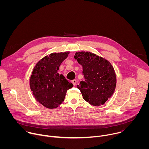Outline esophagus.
<instances>
[{"label": "esophagus", "mask_w": 149, "mask_h": 149, "mask_svg": "<svg viewBox=\"0 0 149 149\" xmlns=\"http://www.w3.org/2000/svg\"><path fill=\"white\" fill-rule=\"evenodd\" d=\"M72 84L74 85V86H76V84H77V80L74 79V80L72 81Z\"/></svg>", "instance_id": "obj_1"}]
</instances>
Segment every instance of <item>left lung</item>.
Returning a JSON list of instances; mask_svg holds the SVG:
<instances>
[{
    "mask_svg": "<svg viewBox=\"0 0 149 149\" xmlns=\"http://www.w3.org/2000/svg\"><path fill=\"white\" fill-rule=\"evenodd\" d=\"M74 58L82 66L85 80L77 87L83 98L94 106L103 105L113 94L116 87L113 67L107 60L89 52H76Z\"/></svg>",
    "mask_w": 149,
    "mask_h": 149,
    "instance_id": "obj_1",
    "label": "left lung"
}]
</instances>
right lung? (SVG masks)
Instances as JSON below:
<instances>
[{"label": "right lung", "instance_id": "right-lung-1", "mask_svg": "<svg viewBox=\"0 0 149 149\" xmlns=\"http://www.w3.org/2000/svg\"><path fill=\"white\" fill-rule=\"evenodd\" d=\"M69 52L53 53L41 59L34 67L30 78V88L37 101L45 107L55 109L64 101L73 84L58 73L61 63Z\"/></svg>", "mask_w": 149, "mask_h": 149}]
</instances>
